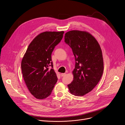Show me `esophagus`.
Returning a JSON list of instances; mask_svg holds the SVG:
<instances>
[{
	"mask_svg": "<svg viewBox=\"0 0 125 125\" xmlns=\"http://www.w3.org/2000/svg\"><path fill=\"white\" fill-rule=\"evenodd\" d=\"M66 74V73H61V76H65Z\"/></svg>",
	"mask_w": 125,
	"mask_h": 125,
	"instance_id": "obj_1",
	"label": "esophagus"
}]
</instances>
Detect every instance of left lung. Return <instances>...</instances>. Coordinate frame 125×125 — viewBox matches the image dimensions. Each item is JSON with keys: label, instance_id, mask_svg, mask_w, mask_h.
I'll return each mask as SVG.
<instances>
[{"label": "left lung", "instance_id": "obj_1", "mask_svg": "<svg viewBox=\"0 0 125 125\" xmlns=\"http://www.w3.org/2000/svg\"><path fill=\"white\" fill-rule=\"evenodd\" d=\"M65 42L72 49L75 57L73 79L68 85L70 92L83 96L91 91L100 80L104 71L101 47L90 33L79 30L67 32Z\"/></svg>", "mask_w": 125, "mask_h": 125}]
</instances>
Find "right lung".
Masks as SVG:
<instances>
[{"instance_id": "add662e5", "label": "right lung", "mask_w": 125, "mask_h": 125, "mask_svg": "<svg viewBox=\"0 0 125 125\" xmlns=\"http://www.w3.org/2000/svg\"><path fill=\"white\" fill-rule=\"evenodd\" d=\"M63 31H46L38 35L32 41L21 63L22 73L26 85L37 99L49 97L57 81L53 69L52 53L63 37Z\"/></svg>"}]
</instances>
